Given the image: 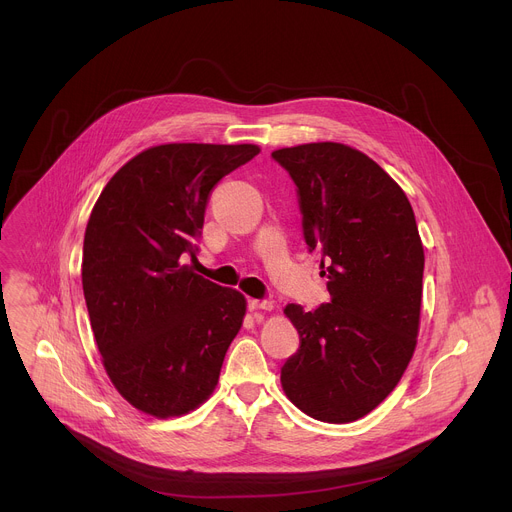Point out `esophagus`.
<instances>
[{"mask_svg": "<svg viewBox=\"0 0 512 512\" xmlns=\"http://www.w3.org/2000/svg\"><path fill=\"white\" fill-rule=\"evenodd\" d=\"M247 306H249V310H271L273 302H269V300H249Z\"/></svg>", "mask_w": 512, "mask_h": 512, "instance_id": "34e87169", "label": "esophagus"}]
</instances>
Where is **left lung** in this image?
<instances>
[{
  "label": "left lung",
  "mask_w": 512,
  "mask_h": 512,
  "mask_svg": "<svg viewBox=\"0 0 512 512\" xmlns=\"http://www.w3.org/2000/svg\"><path fill=\"white\" fill-rule=\"evenodd\" d=\"M271 158L298 188L304 239L332 296L314 312L285 306L302 342L281 387L314 419L356 421L397 387L417 344L425 257L415 214L399 184L344 143Z\"/></svg>",
  "instance_id": "1"
}]
</instances>
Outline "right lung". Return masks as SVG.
<instances>
[{"label":"right lung","mask_w":512,"mask_h":512,"mask_svg":"<svg viewBox=\"0 0 512 512\" xmlns=\"http://www.w3.org/2000/svg\"><path fill=\"white\" fill-rule=\"evenodd\" d=\"M257 145L166 143L103 188L85 231L83 291L105 371L135 409L166 419L204 403L241 330L247 302L182 265L198 253L218 180Z\"/></svg>","instance_id":"obj_1"}]
</instances>
